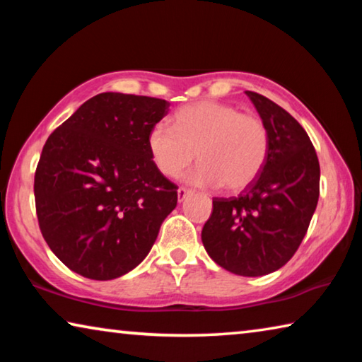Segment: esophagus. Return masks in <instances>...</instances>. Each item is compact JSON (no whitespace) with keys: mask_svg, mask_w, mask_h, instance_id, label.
I'll return each mask as SVG.
<instances>
[{"mask_svg":"<svg viewBox=\"0 0 362 362\" xmlns=\"http://www.w3.org/2000/svg\"><path fill=\"white\" fill-rule=\"evenodd\" d=\"M192 194V189H188V188H183V187H180L179 189H177V198H179V201L182 203L183 199L187 198V196H189Z\"/></svg>","mask_w":362,"mask_h":362,"instance_id":"esophagus-1","label":"esophagus"}]
</instances>
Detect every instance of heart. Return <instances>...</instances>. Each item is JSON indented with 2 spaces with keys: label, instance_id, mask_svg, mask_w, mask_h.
Wrapping results in <instances>:
<instances>
[{
  "label": "heart",
  "instance_id": "1",
  "mask_svg": "<svg viewBox=\"0 0 362 362\" xmlns=\"http://www.w3.org/2000/svg\"><path fill=\"white\" fill-rule=\"evenodd\" d=\"M173 129L155 124L146 136L151 161L175 179L198 158L188 175L198 187L241 192L257 180L269 153V132L255 115L226 103L201 100L177 110Z\"/></svg>",
  "mask_w": 362,
  "mask_h": 362
}]
</instances>
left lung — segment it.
Segmentation results:
<instances>
[{
	"mask_svg": "<svg viewBox=\"0 0 362 362\" xmlns=\"http://www.w3.org/2000/svg\"><path fill=\"white\" fill-rule=\"evenodd\" d=\"M246 94L268 127V159L240 196L212 199L201 240L217 265L263 276L286 265L306 235L320 198V161L293 116L267 97Z\"/></svg>",
	"mask_w": 362,
	"mask_h": 362,
	"instance_id": "8db88e82",
	"label": "left lung"
}]
</instances>
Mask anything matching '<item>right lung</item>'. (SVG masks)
Instances as JSON below:
<instances>
[{
  "label": "right lung",
  "instance_id": "1",
  "mask_svg": "<svg viewBox=\"0 0 362 362\" xmlns=\"http://www.w3.org/2000/svg\"><path fill=\"white\" fill-rule=\"evenodd\" d=\"M170 103L102 93L84 102L42 146L35 204L42 238L71 272L95 281L136 268L177 206L146 146Z\"/></svg>",
  "mask_w": 362,
  "mask_h": 362
}]
</instances>
